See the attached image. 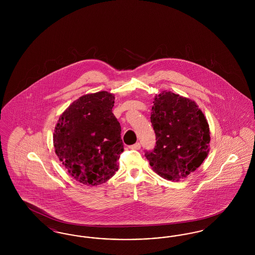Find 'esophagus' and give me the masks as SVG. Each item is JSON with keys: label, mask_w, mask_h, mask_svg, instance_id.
<instances>
[{"label": "esophagus", "mask_w": 255, "mask_h": 255, "mask_svg": "<svg viewBox=\"0 0 255 255\" xmlns=\"http://www.w3.org/2000/svg\"><path fill=\"white\" fill-rule=\"evenodd\" d=\"M129 148L130 149H133V150H138V149H140V143L136 142V143H134L133 145L129 146Z\"/></svg>", "instance_id": "esophagus-1"}]
</instances>
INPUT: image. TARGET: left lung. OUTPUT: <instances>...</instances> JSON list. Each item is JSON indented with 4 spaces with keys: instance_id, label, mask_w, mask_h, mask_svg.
Listing matches in <instances>:
<instances>
[{
    "instance_id": "obj_1",
    "label": "left lung",
    "mask_w": 255,
    "mask_h": 255,
    "mask_svg": "<svg viewBox=\"0 0 255 255\" xmlns=\"http://www.w3.org/2000/svg\"><path fill=\"white\" fill-rule=\"evenodd\" d=\"M151 112L156 146L145 157L158 175L179 181L194 172L209 152L210 132L205 115L196 102L162 92L157 95Z\"/></svg>"
}]
</instances>
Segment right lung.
<instances>
[{
    "instance_id": "obj_1",
    "label": "right lung",
    "mask_w": 255,
    "mask_h": 255,
    "mask_svg": "<svg viewBox=\"0 0 255 255\" xmlns=\"http://www.w3.org/2000/svg\"><path fill=\"white\" fill-rule=\"evenodd\" d=\"M115 96L88 94L65 110L53 133L55 154L69 174L86 185H98L119 170L122 127L113 114Z\"/></svg>"
}]
</instances>
